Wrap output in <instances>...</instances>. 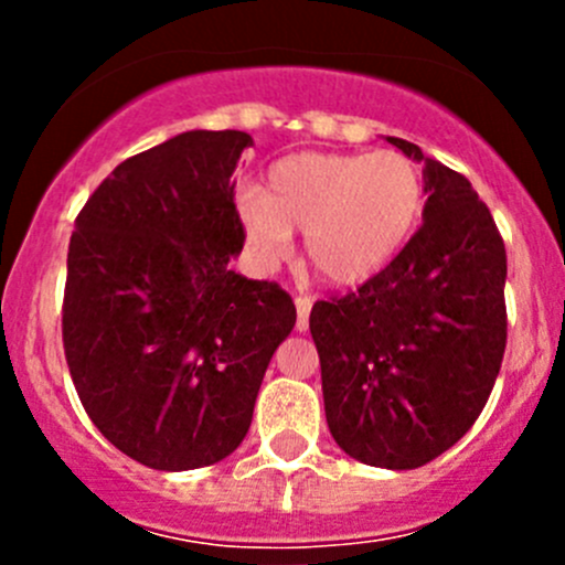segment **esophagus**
<instances>
[{
  "label": "esophagus",
  "mask_w": 565,
  "mask_h": 565,
  "mask_svg": "<svg viewBox=\"0 0 565 565\" xmlns=\"http://www.w3.org/2000/svg\"><path fill=\"white\" fill-rule=\"evenodd\" d=\"M295 309H298V324H295V328H298L300 333H306V330H309L311 298H295Z\"/></svg>",
  "instance_id": "1"
}]
</instances>
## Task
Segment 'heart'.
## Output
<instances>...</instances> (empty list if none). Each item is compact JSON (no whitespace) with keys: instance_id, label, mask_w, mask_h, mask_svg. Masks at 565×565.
I'll return each instance as SVG.
<instances>
[{"instance_id":"b5f03b06","label":"heart","mask_w":565,"mask_h":565,"mask_svg":"<svg viewBox=\"0 0 565 565\" xmlns=\"http://www.w3.org/2000/svg\"><path fill=\"white\" fill-rule=\"evenodd\" d=\"M424 213L418 167L396 150L295 152L270 167L262 196L241 202L250 248L287 256L292 232L306 265L330 287L369 281L407 246Z\"/></svg>"}]
</instances>
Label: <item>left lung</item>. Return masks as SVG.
Returning <instances> with one entry per match:
<instances>
[{
    "label": "left lung",
    "mask_w": 565,
    "mask_h": 565,
    "mask_svg": "<svg viewBox=\"0 0 565 565\" xmlns=\"http://www.w3.org/2000/svg\"><path fill=\"white\" fill-rule=\"evenodd\" d=\"M424 163V226L358 292L317 300L309 328L324 418L352 459L415 470L476 424L505 352V246L467 177Z\"/></svg>",
    "instance_id": "left-lung-1"
}]
</instances>
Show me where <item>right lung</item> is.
Returning <instances> with one entry per match:
<instances>
[{"label":"right lung","instance_id":"1","mask_svg":"<svg viewBox=\"0 0 565 565\" xmlns=\"http://www.w3.org/2000/svg\"><path fill=\"white\" fill-rule=\"evenodd\" d=\"M243 130H185L119 163L67 248L62 341L100 435L152 470L226 459L254 418L273 352L295 328L278 284L230 270L243 250Z\"/></svg>","mask_w":565,"mask_h":565}]
</instances>
